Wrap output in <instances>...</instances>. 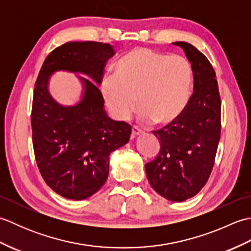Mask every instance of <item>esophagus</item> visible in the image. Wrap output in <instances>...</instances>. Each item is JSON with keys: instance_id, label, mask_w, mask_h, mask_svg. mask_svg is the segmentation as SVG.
<instances>
[{"instance_id": "esophagus-1", "label": "esophagus", "mask_w": 251, "mask_h": 251, "mask_svg": "<svg viewBox=\"0 0 251 251\" xmlns=\"http://www.w3.org/2000/svg\"><path fill=\"white\" fill-rule=\"evenodd\" d=\"M143 134V131L141 130V129H139L138 128V127H136V126H134L131 128V139H134V138H136V137H138V136H140V135H142Z\"/></svg>"}]
</instances>
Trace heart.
Listing matches in <instances>:
<instances>
[{"label": "heart", "instance_id": "obj_1", "mask_svg": "<svg viewBox=\"0 0 251 251\" xmlns=\"http://www.w3.org/2000/svg\"><path fill=\"white\" fill-rule=\"evenodd\" d=\"M193 84L189 61L146 47H136L122 56L114 75L101 83V93L110 114L125 121L140 109L145 123L167 125L178 120L188 105Z\"/></svg>", "mask_w": 251, "mask_h": 251}]
</instances>
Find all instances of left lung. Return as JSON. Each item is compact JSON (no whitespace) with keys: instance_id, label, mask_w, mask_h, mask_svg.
I'll return each instance as SVG.
<instances>
[{"instance_id":"1","label":"left lung","mask_w":251,"mask_h":251,"mask_svg":"<svg viewBox=\"0 0 251 251\" xmlns=\"http://www.w3.org/2000/svg\"><path fill=\"white\" fill-rule=\"evenodd\" d=\"M185 52L193 72L194 86L188 105L178 120L153 131L161 151L146 165L149 182L172 201L195 196L214 167L221 131V100L214 68L190 43L175 42Z\"/></svg>"}]
</instances>
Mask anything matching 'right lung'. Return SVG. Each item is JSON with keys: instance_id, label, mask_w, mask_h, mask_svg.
<instances>
[{"instance_id": "add662e5", "label": "right lung", "mask_w": 251, "mask_h": 251, "mask_svg": "<svg viewBox=\"0 0 251 251\" xmlns=\"http://www.w3.org/2000/svg\"><path fill=\"white\" fill-rule=\"evenodd\" d=\"M113 46L99 42H68L47 56L35 82L32 141L37 167L57 194L81 201L98 192L108 179L111 152L126 145L131 126L111 120L98 89ZM57 71L81 73V100L62 106L51 97L49 79Z\"/></svg>"}]
</instances>
